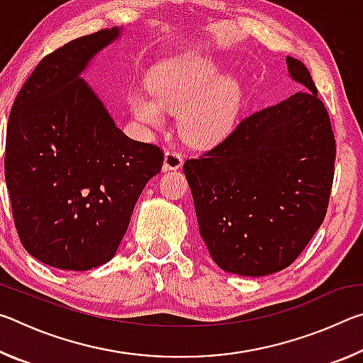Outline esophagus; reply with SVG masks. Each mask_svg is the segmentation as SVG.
Here are the masks:
<instances>
[{
  "instance_id": "1",
  "label": "esophagus",
  "mask_w": 363,
  "mask_h": 363,
  "mask_svg": "<svg viewBox=\"0 0 363 363\" xmlns=\"http://www.w3.org/2000/svg\"><path fill=\"white\" fill-rule=\"evenodd\" d=\"M182 155L176 150H168L164 153V162H163V169L169 171V169H179L182 167Z\"/></svg>"
}]
</instances>
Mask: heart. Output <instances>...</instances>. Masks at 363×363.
Returning <instances> with one entry per match:
<instances>
[{"instance_id":"obj_1","label":"heart","mask_w":363,"mask_h":363,"mask_svg":"<svg viewBox=\"0 0 363 363\" xmlns=\"http://www.w3.org/2000/svg\"><path fill=\"white\" fill-rule=\"evenodd\" d=\"M219 64L206 56L186 54L158 64L150 72L149 91L133 93L136 118L160 128L164 110H179L177 126L189 143L208 145L230 131L242 106V86L233 77H218Z\"/></svg>"}]
</instances>
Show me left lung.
Here are the masks:
<instances>
[{"label":"left lung","instance_id":"obj_1","mask_svg":"<svg viewBox=\"0 0 363 363\" xmlns=\"http://www.w3.org/2000/svg\"><path fill=\"white\" fill-rule=\"evenodd\" d=\"M303 91L251 113L184 163L200 235L218 266L262 277L303 253L327 214L335 134L309 70L286 57Z\"/></svg>","mask_w":363,"mask_h":363}]
</instances>
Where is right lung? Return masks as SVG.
I'll list each match as a JSON object with an SVG mask.
<instances>
[{
	"label": "right lung",
	"mask_w": 363,
	"mask_h": 363,
	"mask_svg": "<svg viewBox=\"0 0 363 363\" xmlns=\"http://www.w3.org/2000/svg\"><path fill=\"white\" fill-rule=\"evenodd\" d=\"M120 36L106 28L48 54L12 104L4 176L23 247L64 270H89L115 256L140 192L163 150L128 138L83 78Z\"/></svg>",
	"instance_id": "1"
}]
</instances>
